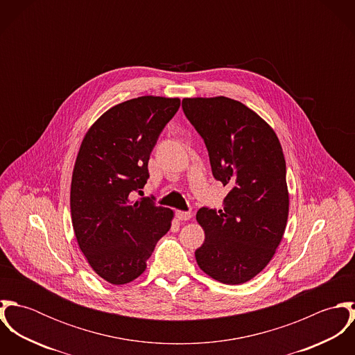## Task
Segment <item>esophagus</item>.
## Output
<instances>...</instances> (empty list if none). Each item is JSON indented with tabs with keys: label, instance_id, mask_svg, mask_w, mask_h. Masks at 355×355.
<instances>
[{
	"label": "esophagus",
	"instance_id": "obj_1",
	"mask_svg": "<svg viewBox=\"0 0 355 355\" xmlns=\"http://www.w3.org/2000/svg\"><path fill=\"white\" fill-rule=\"evenodd\" d=\"M176 217L180 220V221H187L193 217L191 211H183V210H178L176 211Z\"/></svg>",
	"mask_w": 355,
	"mask_h": 355
}]
</instances>
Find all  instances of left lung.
Returning a JSON list of instances; mask_svg holds the SVG:
<instances>
[{
  "mask_svg": "<svg viewBox=\"0 0 355 355\" xmlns=\"http://www.w3.org/2000/svg\"><path fill=\"white\" fill-rule=\"evenodd\" d=\"M182 107L206 145L211 173L230 189L223 209L203 206L205 242L196 258L224 284L253 279L272 259L288 217L286 159L275 131L242 102L184 98Z\"/></svg>",
  "mask_w": 355,
  "mask_h": 355,
  "instance_id": "left-lung-1",
  "label": "left lung"
}]
</instances>
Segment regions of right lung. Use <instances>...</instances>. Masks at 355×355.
I'll use <instances>...</instances> for the list:
<instances>
[{"label": "right lung", "mask_w": 355, "mask_h": 355, "mask_svg": "<svg viewBox=\"0 0 355 355\" xmlns=\"http://www.w3.org/2000/svg\"><path fill=\"white\" fill-rule=\"evenodd\" d=\"M179 98L139 97L121 102L93 124L78 153L71 216L78 245L103 280L125 284L146 269L173 211L142 194L149 158L159 134L176 114Z\"/></svg>", "instance_id": "obj_1"}]
</instances>
